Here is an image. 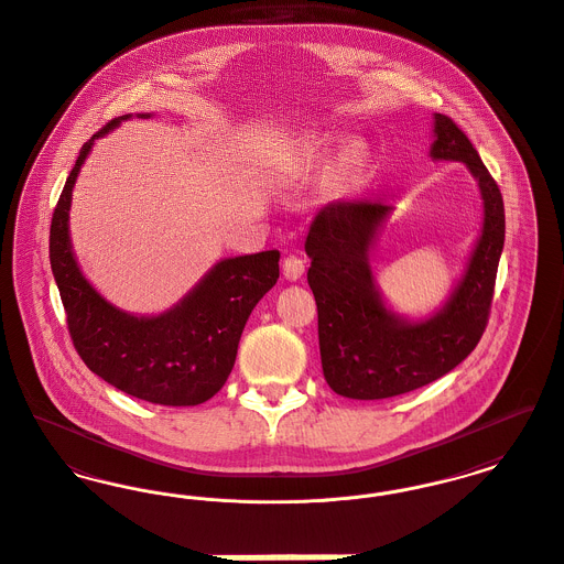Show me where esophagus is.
<instances>
[{"mask_svg": "<svg viewBox=\"0 0 564 564\" xmlns=\"http://www.w3.org/2000/svg\"><path fill=\"white\" fill-rule=\"evenodd\" d=\"M282 271H284V278H286V280L295 282V280H300L301 275H303V271H305V261L300 259V257H295V254H291V257L284 259Z\"/></svg>", "mask_w": 564, "mask_h": 564, "instance_id": "1", "label": "esophagus"}]
</instances>
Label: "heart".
I'll return each mask as SVG.
<instances>
[{
  "label": "heart",
  "instance_id": "heart-1",
  "mask_svg": "<svg viewBox=\"0 0 564 564\" xmlns=\"http://www.w3.org/2000/svg\"><path fill=\"white\" fill-rule=\"evenodd\" d=\"M329 150H332V141H325V139L312 141V143L295 158L293 169H295L297 173H303V171H310V169L318 166L321 162H325ZM359 158H361V145L355 143V141H350V143H346V145L341 148V151H339L336 166H338V169H350V166H355V164L359 162Z\"/></svg>",
  "mask_w": 564,
  "mask_h": 564
}]
</instances>
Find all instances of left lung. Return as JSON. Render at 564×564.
<instances>
[{
	"mask_svg": "<svg viewBox=\"0 0 564 564\" xmlns=\"http://www.w3.org/2000/svg\"><path fill=\"white\" fill-rule=\"evenodd\" d=\"M434 160L464 162L484 198V228L468 269L445 307L409 323L384 307L368 261L387 200H332L310 225L307 284L318 310V344L327 384L344 398L382 400L451 372L488 327L505 246L502 194L468 137L447 115H434Z\"/></svg>",
	"mask_w": 564,
	"mask_h": 564,
	"instance_id": "obj_1",
	"label": "left lung"
}]
</instances>
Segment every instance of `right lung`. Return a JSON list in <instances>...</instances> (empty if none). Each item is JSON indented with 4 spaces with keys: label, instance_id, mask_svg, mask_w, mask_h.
Returning <instances> with one entry per match:
<instances>
[{
    "label": "right lung",
    "instance_id": "obj_1",
    "mask_svg": "<svg viewBox=\"0 0 564 564\" xmlns=\"http://www.w3.org/2000/svg\"><path fill=\"white\" fill-rule=\"evenodd\" d=\"M128 117L111 119L80 148L51 220V269L76 352L94 375L151 404L196 406L225 387L250 312L280 278V252L220 261L186 300L160 316H132L102 300L76 264L68 209L94 139Z\"/></svg>",
    "mask_w": 564,
    "mask_h": 564
}]
</instances>
